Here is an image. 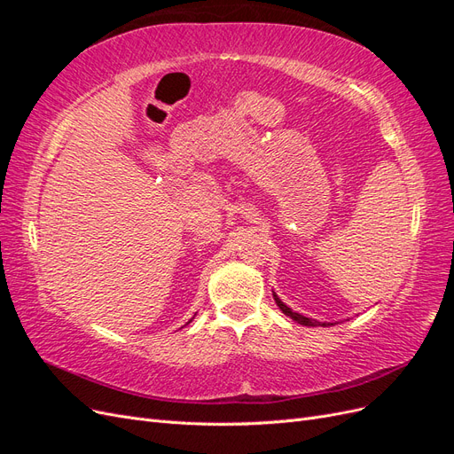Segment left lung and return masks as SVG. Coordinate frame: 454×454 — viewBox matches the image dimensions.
I'll return each mask as SVG.
<instances>
[{
    "instance_id": "left-lung-1",
    "label": "left lung",
    "mask_w": 454,
    "mask_h": 454,
    "mask_svg": "<svg viewBox=\"0 0 454 454\" xmlns=\"http://www.w3.org/2000/svg\"><path fill=\"white\" fill-rule=\"evenodd\" d=\"M272 297H274V301H277V305H278V309L286 314V316H290V318L294 320V322H297V324H301V325H309V327H318V325H322V327H327V325H335L333 322H318V320H314V318H309V316H303V314H299V312H294L290 307H287L284 301L272 292Z\"/></svg>"
}]
</instances>
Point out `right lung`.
I'll return each mask as SVG.
<instances>
[{
    "label": "right lung",
    "instance_id": "obj_1",
    "mask_svg": "<svg viewBox=\"0 0 454 454\" xmlns=\"http://www.w3.org/2000/svg\"><path fill=\"white\" fill-rule=\"evenodd\" d=\"M189 322H191V320H189ZM189 322H187V324H189Z\"/></svg>",
    "mask_w": 454,
    "mask_h": 454
}]
</instances>
